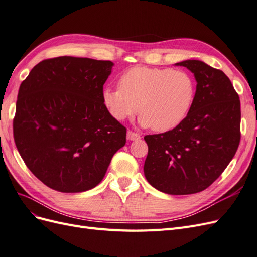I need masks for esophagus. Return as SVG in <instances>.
Instances as JSON below:
<instances>
[{
  "label": "esophagus",
  "instance_id": "esophagus-1",
  "mask_svg": "<svg viewBox=\"0 0 257 257\" xmlns=\"http://www.w3.org/2000/svg\"><path fill=\"white\" fill-rule=\"evenodd\" d=\"M126 137L128 141H138V139H141V135H138L135 132H132V131H127V134Z\"/></svg>",
  "mask_w": 257,
  "mask_h": 257
}]
</instances>
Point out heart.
<instances>
[{"instance_id": "obj_1", "label": "heart", "mask_w": 257, "mask_h": 257, "mask_svg": "<svg viewBox=\"0 0 257 257\" xmlns=\"http://www.w3.org/2000/svg\"><path fill=\"white\" fill-rule=\"evenodd\" d=\"M195 97L194 77L167 67H133L121 75L119 88L107 85L102 91L103 104L114 120L124 121L139 111V124L155 132L180 125Z\"/></svg>"}]
</instances>
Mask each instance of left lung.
<instances>
[{
  "mask_svg": "<svg viewBox=\"0 0 257 257\" xmlns=\"http://www.w3.org/2000/svg\"><path fill=\"white\" fill-rule=\"evenodd\" d=\"M196 79V97L185 120L172 131L147 135L145 177L170 195L206 190L221 176L240 143V99L228 77L199 60L176 63Z\"/></svg>",
  "mask_w": 257,
  "mask_h": 257,
  "instance_id": "8db88e82",
  "label": "left lung"
}]
</instances>
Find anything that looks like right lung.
I'll use <instances>...</instances> for the list:
<instances>
[{"mask_svg":"<svg viewBox=\"0 0 257 257\" xmlns=\"http://www.w3.org/2000/svg\"><path fill=\"white\" fill-rule=\"evenodd\" d=\"M111 61L58 57L35 65L22 81L14 139L23 162L63 193L91 190L103 180L126 128L108 113L103 85Z\"/></svg>","mask_w":257,"mask_h":257,"instance_id":"1","label":"right lung"}]
</instances>
